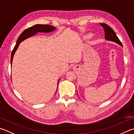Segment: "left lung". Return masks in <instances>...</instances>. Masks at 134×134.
I'll use <instances>...</instances> for the list:
<instances>
[{
	"instance_id": "left-lung-1",
	"label": "left lung",
	"mask_w": 134,
	"mask_h": 134,
	"mask_svg": "<svg viewBox=\"0 0 134 134\" xmlns=\"http://www.w3.org/2000/svg\"><path fill=\"white\" fill-rule=\"evenodd\" d=\"M100 25L104 29L105 40L115 42L118 44L119 45H120L121 47H122V43H121L120 39H119L117 36H116L115 31L105 23H100ZM78 96H79V95H78Z\"/></svg>"
}]
</instances>
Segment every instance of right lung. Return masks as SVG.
I'll use <instances>...</instances> for the list:
<instances>
[{"mask_svg": "<svg viewBox=\"0 0 134 134\" xmlns=\"http://www.w3.org/2000/svg\"><path fill=\"white\" fill-rule=\"evenodd\" d=\"M55 30V27L53 26L48 25H34L32 27L27 28L25 30H24L22 33H21V35L19 36V37L18 38V40L16 42V44L13 50H12V54H11V59H10V63H11V67H12V61H13V56L14 53H15L16 51L18 49V48L21 42H23V40H25L26 38L29 37H30L31 36L35 35L38 32H43V33H49L51 31H53ZM12 80V79H11ZM58 81L57 85L59 84V81Z\"/></svg>", "mask_w": 134, "mask_h": 134, "instance_id": "add662e5", "label": "right lung"}]
</instances>
